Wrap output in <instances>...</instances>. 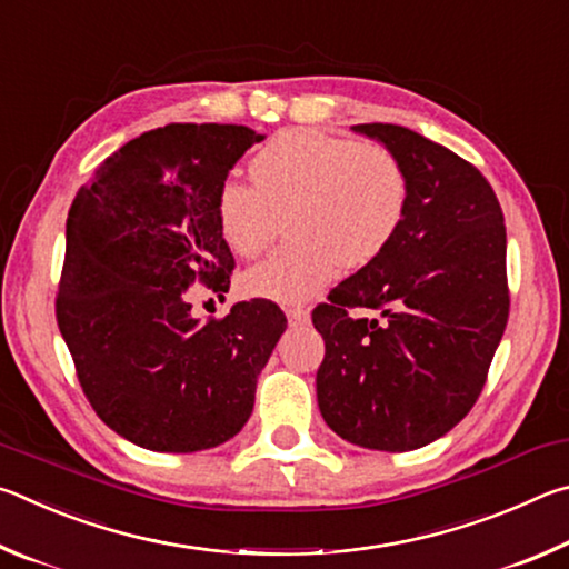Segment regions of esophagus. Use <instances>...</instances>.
<instances>
[{"label":"esophagus","mask_w":569,"mask_h":569,"mask_svg":"<svg viewBox=\"0 0 569 569\" xmlns=\"http://www.w3.org/2000/svg\"><path fill=\"white\" fill-rule=\"evenodd\" d=\"M286 316L291 326H301L308 321V308L306 306H286Z\"/></svg>","instance_id":"obj_1"}]
</instances>
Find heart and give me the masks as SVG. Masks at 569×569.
<instances>
[{
    "label": "heart",
    "instance_id": "obj_1",
    "mask_svg": "<svg viewBox=\"0 0 569 569\" xmlns=\"http://www.w3.org/2000/svg\"><path fill=\"white\" fill-rule=\"evenodd\" d=\"M248 172L253 186H220L218 228L236 256L258 258L278 233V216L288 218L291 243L243 276L246 293L278 303L316 296L339 266H371L409 210L407 168L379 142L286 130L250 158Z\"/></svg>",
    "mask_w": 569,
    "mask_h": 569
}]
</instances>
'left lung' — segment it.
I'll return each instance as SVG.
<instances>
[{
  "mask_svg": "<svg viewBox=\"0 0 569 569\" xmlns=\"http://www.w3.org/2000/svg\"><path fill=\"white\" fill-rule=\"evenodd\" d=\"M353 130L397 152L409 210L383 256L313 308L326 343L316 393L341 439L409 451L457 427L485 389L509 319L505 216L457 152L401 124ZM361 307L382 319L356 317Z\"/></svg>",
  "mask_w": 569,
  "mask_h": 569,
  "instance_id": "left-lung-1",
  "label": "left lung"
}]
</instances>
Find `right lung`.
<instances>
[{
  "label": "right lung",
  "instance_id": "right-lung-1",
  "mask_svg": "<svg viewBox=\"0 0 569 569\" xmlns=\"http://www.w3.org/2000/svg\"><path fill=\"white\" fill-rule=\"evenodd\" d=\"M263 138L218 122L142 132L94 168L67 216L57 326L94 413L142 449L188 455L236 437L286 331L268 298L206 323L186 298L192 283L228 291L218 190Z\"/></svg>",
  "mask_w": 569,
  "mask_h": 569
}]
</instances>
